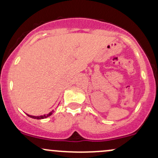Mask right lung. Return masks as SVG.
Here are the masks:
<instances>
[{
    "label": "right lung",
    "instance_id": "add662e5",
    "mask_svg": "<svg viewBox=\"0 0 158 158\" xmlns=\"http://www.w3.org/2000/svg\"><path fill=\"white\" fill-rule=\"evenodd\" d=\"M53 111H52V112H50L48 114H46V115H40V116H34V115H27V116H29V117L32 118H34V119H43V118H46L48 117V116H50L52 115V114L53 113Z\"/></svg>",
    "mask_w": 158,
    "mask_h": 158
}]
</instances>
